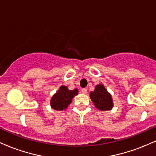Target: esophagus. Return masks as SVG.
<instances>
[{
  "instance_id": "34e87169",
  "label": "esophagus",
  "mask_w": 156,
  "mask_h": 156,
  "mask_svg": "<svg viewBox=\"0 0 156 156\" xmlns=\"http://www.w3.org/2000/svg\"><path fill=\"white\" fill-rule=\"evenodd\" d=\"M81 92L83 93V94H87V89H86V88L82 89H81Z\"/></svg>"
}]
</instances>
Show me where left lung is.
Returning a JSON list of instances; mask_svg holds the SVG:
<instances>
[{
	"label": "left lung",
	"instance_id": "8db88e82",
	"mask_svg": "<svg viewBox=\"0 0 156 156\" xmlns=\"http://www.w3.org/2000/svg\"><path fill=\"white\" fill-rule=\"evenodd\" d=\"M90 98L97 108L101 111L111 110L113 101L111 94L105 89L103 84L97 85L94 92H90Z\"/></svg>",
	"mask_w": 156,
	"mask_h": 156
}]
</instances>
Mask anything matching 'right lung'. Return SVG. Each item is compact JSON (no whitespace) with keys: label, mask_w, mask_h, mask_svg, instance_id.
I'll return each instance as SVG.
<instances>
[{"label":"right lung","mask_w":156,"mask_h":156,"mask_svg":"<svg viewBox=\"0 0 156 156\" xmlns=\"http://www.w3.org/2000/svg\"><path fill=\"white\" fill-rule=\"evenodd\" d=\"M78 93V89L69 90L67 87L62 86L59 90L52 98L51 105L53 109L57 111H63L72 103L73 98Z\"/></svg>","instance_id":"1"}]
</instances>
